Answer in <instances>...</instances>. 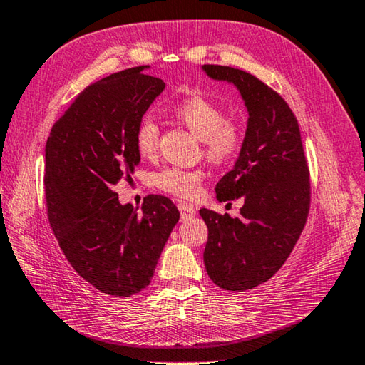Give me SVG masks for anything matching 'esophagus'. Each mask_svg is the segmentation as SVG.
I'll use <instances>...</instances> for the list:
<instances>
[{
	"mask_svg": "<svg viewBox=\"0 0 365 365\" xmlns=\"http://www.w3.org/2000/svg\"><path fill=\"white\" fill-rule=\"evenodd\" d=\"M178 210H180L183 220H185V218H191V217L196 215V210L192 209V207H191L190 204H185V202L178 204Z\"/></svg>",
	"mask_w": 365,
	"mask_h": 365,
	"instance_id": "1",
	"label": "esophagus"
}]
</instances>
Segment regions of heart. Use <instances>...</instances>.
<instances>
[{
	"mask_svg": "<svg viewBox=\"0 0 365 365\" xmlns=\"http://www.w3.org/2000/svg\"><path fill=\"white\" fill-rule=\"evenodd\" d=\"M175 115L188 130L202 140L204 156L215 164L232 161L242 148L244 133L240 126L226 120V113L218 104L202 95L190 96L175 106ZM160 139V128L152 113H145L135 128V148L142 156L156 152ZM153 185L158 190L180 199H195L204 180L201 170L180 168H166L153 174Z\"/></svg>",
	"mask_w": 365,
	"mask_h": 365,
	"instance_id": "heart-1",
	"label": "heart"
}]
</instances>
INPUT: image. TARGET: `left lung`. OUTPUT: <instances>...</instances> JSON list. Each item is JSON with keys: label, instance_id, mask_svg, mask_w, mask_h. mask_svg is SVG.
I'll return each mask as SVG.
<instances>
[{"label": "left lung", "instance_id": "left-lung-1", "mask_svg": "<svg viewBox=\"0 0 365 365\" xmlns=\"http://www.w3.org/2000/svg\"><path fill=\"white\" fill-rule=\"evenodd\" d=\"M213 81L232 83L248 110L239 158L217 183V199L244 196L239 218L201 209L209 230L205 270L217 287L247 291L280 269L301 235L310 209V178L301 131L287 101L259 78L204 64Z\"/></svg>", "mask_w": 365, "mask_h": 365}]
</instances>
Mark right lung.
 Masks as SVG:
<instances>
[{"label":"right lung","instance_id":"add662e5","mask_svg":"<svg viewBox=\"0 0 365 365\" xmlns=\"http://www.w3.org/2000/svg\"><path fill=\"white\" fill-rule=\"evenodd\" d=\"M138 66L85 88L55 121L46 144V201L64 256L83 280L113 297L148 287L180 213L150 195L138 213L115 187L140 161L134 134L166 87Z\"/></svg>","mask_w":365,"mask_h":365}]
</instances>
